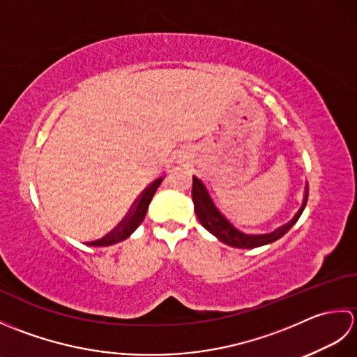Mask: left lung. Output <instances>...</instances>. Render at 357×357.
Masks as SVG:
<instances>
[{"instance_id":"8db88e82","label":"left lung","mask_w":357,"mask_h":357,"mask_svg":"<svg viewBox=\"0 0 357 357\" xmlns=\"http://www.w3.org/2000/svg\"><path fill=\"white\" fill-rule=\"evenodd\" d=\"M192 199L195 204V213L198 216L201 225L206 230H208L211 234H215L219 241L224 242L227 245L238 247V248H256L261 245L271 244V242L282 238L284 234L290 230L296 222H298V219L301 218L302 211H304L307 206L308 185L305 187L304 202H302L299 211L294 215L291 221L282 227H279L278 230L271 233H265V234H250V233H245L244 230H241L239 227H236V224H233L230 221V218H227V215L221 210V207L215 202L213 196L210 195L206 184L196 176H193Z\"/></svg>"}]
</instances>
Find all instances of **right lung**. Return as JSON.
I'll list each match as a JSON object with an SVG mask.
<instances>
[{
    "mask_svg": "<svg viewBox=\"0 0 357 357\" xmlns=\"http://www.w3.org/2000/svg\"><path fill=\"white\" fill-rule=\"evenodd\" d=\"M162 183V178H158L155 179L153 183L149 184L146 188H144L142 193L136 198V201L133 202L132 208L128 210L127 216L124 218V221L121 222L115 230L110 231L107 236H104L101 239L98 241H93V242H89L90 245H113V244H118V242L127 239L130 234L138 229L139 224L144 221V218H146V213H147V208H149V204L151 201V198H153V195L156 193L159 184Z\"/></svg>",
    "mask_w": 357,
    "mask_h": 357,
    "instance_id": "add662e5",
    "label": "right lung"
}]
</instances>
